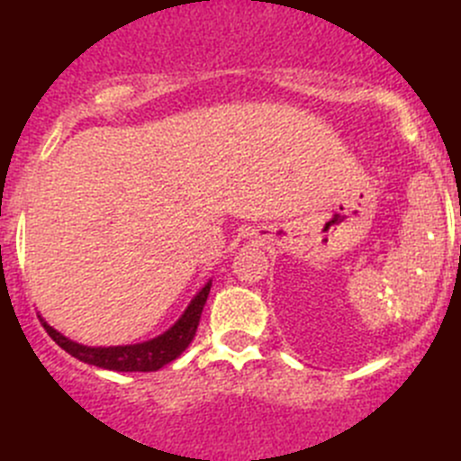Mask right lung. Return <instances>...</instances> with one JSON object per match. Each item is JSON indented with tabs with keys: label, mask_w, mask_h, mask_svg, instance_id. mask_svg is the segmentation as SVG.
Instances as JSON below:
<instances>
[{
	"label": "right lung",
	"mask_w": 461,
	"mask_h": 461,
	"mask_svg": "<svg viewBox=\"0 0 461 461\" xmlns=\"http://www.w3.org/2000/svg\"><path fill=\"white\" fill-rule=\"evenodd\" d=\"M209 287H212V281L194 296L192 303H189L187 310L183 312V317L176 321L167 332H162L160 337L156 339H149V341L144 343H133V346H82V343L71 341V339L59 334L55 328H50L44 319L40 321L41 325H44L46 332H49V337L53 339L62 350H67L68 355L85 361L88 366L115 370V373H153V370H160L162 366L171 364L176 357L183 355L185 348H187L189 343H192V339L196 337L198 321H201L204 301H207L209 296Z\"/></svg>",
	"instance_id": "add662e5"
}]
</instances>
